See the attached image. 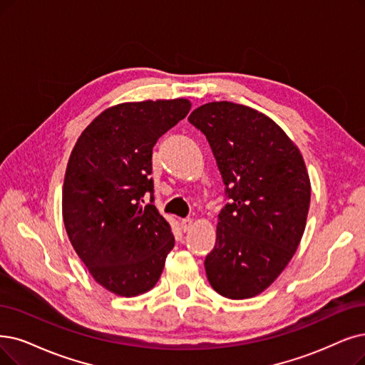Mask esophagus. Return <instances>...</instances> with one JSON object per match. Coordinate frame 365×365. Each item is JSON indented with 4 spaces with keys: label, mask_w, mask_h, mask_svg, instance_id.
<instances>
[{
    "label": "esophagus",
    "mask_w": 365,
    "mask_h": 365,
    "mask_svg": "<svg viewBox=\"0 0 365 365\" xmlns=\"http://www.w3.org/2000/svg\"><path fill=\"white\" fill-rule=\"evenodd\" d=\"M192 226H193V218H190V217H185V218H182L181 220V229L184 230V232H188L192 229Z\"/></svg>",
    "instance_id": "obj_1"
}]
</instances>
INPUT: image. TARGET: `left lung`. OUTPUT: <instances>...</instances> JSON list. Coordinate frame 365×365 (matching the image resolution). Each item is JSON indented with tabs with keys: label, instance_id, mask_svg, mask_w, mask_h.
Here are the masks:
<instances>
[{
	"label": "left lung",
	"instance_id": "left-lung-1",
	"mask_svg": "<svg viewBox=\"0 0 365 365\" xmlns=\"http://www.w3.org/2000/svg\"><path fill=\"white\" fill-rule=\"evenodd\" d=\"M188 123L205 135L229 199L205 257L208 282L222 297L252 298L298 249L310 207L307 169L283 130L249 106L212 101Z\"/></svg>",
	"mask_w": 365,
	"mask_h": 365
}]
</instances>
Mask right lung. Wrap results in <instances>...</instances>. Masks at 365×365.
<instances>
[{"label": "right lung", "mask_w": 365, "mask_h": 365, "mask_svg": "<svg viewBox=\"0 0 365 365\" xmlns=\"http://www.w3.org/2000/svg\"><path fill=\"white\" fill-rule=\"evenodd\" d=\"M185 98L113 106L83 130L71 151L63 218L73 249L94 280L121 297L148 292L175 238L153 205V148L184 120ZM150 194L151 204L143 205Z\"/></svg>", "instance_id": "1"}]
</instances>
